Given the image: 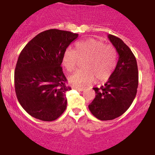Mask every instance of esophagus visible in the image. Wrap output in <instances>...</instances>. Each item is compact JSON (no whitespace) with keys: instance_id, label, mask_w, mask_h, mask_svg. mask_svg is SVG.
Returning a JSON list of instances; mask_svg holds the SVG:
<instances>
[{"instance_id":"obj_1","label":"esophagus","mask_w":155,"mask_h":155,"mask_svg":"<svg viewBox=\"0 0 155 155\" xmlns=\"http://www.w3.org/2000/svg\"><path fill=\"white\" fill-rule=\"evenodd\" d=\"M73 89H74V90H79V91H83V90H85V88L81 87V86H74Z\"/></svg>"}]
</instances>
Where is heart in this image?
Segmentation results:
<instances>
[{
    "mask_svg": "<svg viewBox=\"0 0 155 155\" xmlns=\"http://www.w3.org/2000/svg\"><path fill=\"white\" fill-rule=\"evenodd\" d=\"M79 59H85L82 69L69 78L75 85L90 83L95 78L106 81L110 78L117 64V51L110 45L94 38H87L75 44V50L70 47L65 49L62 57V65L68 72L74 71Z\"/></svg>",
    "mask_w": 155,
    "mask_h": 155,
    "instance_id": "b5f03b06",
    "label": "heart"
}]
</instances>
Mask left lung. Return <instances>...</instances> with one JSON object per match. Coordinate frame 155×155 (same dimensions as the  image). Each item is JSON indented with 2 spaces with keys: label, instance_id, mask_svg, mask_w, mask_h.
Wrapping results in <instances>:
<instances>
[{
  "label": "left lung",
  "instance_id": "obj_1",
  "mask_svg": "<svg viewBox=\"0 0 155 155\" xmlns=\"http://www.w3.org/2000/svg\"><path fill=\"white\" fill-rule=\"evenodd\" d=\"M108 38L118 54V61L108 81L94 88L96 97L89 110L97 119L113 120L123 114L135 98L138 85L136 58L130 49L120 38L109 34Z\"/></svg>",
  "mask_w": 155,
  "mask_h": 155
}]
</instances>
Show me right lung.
I'll return each instance as SVG.
<instances>
[{
	"label": "right lung",
	"mask_w": 155,
	"mask_h": 155,
	"mask_svg": "<svg viewBox=\"0 0 155 155\" xmlns=\"http://www.w3.org/2000/svg\"><path fill=\"white\" fill-rule=\"evenodd\" d=\"M78 37L69 31L49 29L34 37L22 49L14 72L15 91L25 110L37 119L51 122L66 109L63 54Z\"/></svg>",
	"instance_id": "obj_1"
}]
</instances>
